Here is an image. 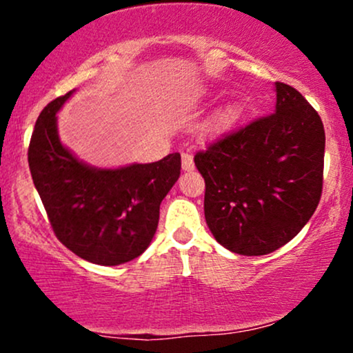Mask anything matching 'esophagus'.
I'll return each instance as SVG.
<instances>
[{"label": "esophagus", "mask_w": 353, "mask_h": 353, "mask_svg": "<svg viewBox=\"0 0 353 353\" xmlns=\"http://www.w3.org/2000/svg\"><path fill=\"white\" fill-rule=\"evenodd\" d=\"M182 171H192L194 169V161L192 156L189 152H182Z\"/></svg>", "instance_id": "obj_1"}]
</instances>
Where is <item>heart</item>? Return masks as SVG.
Returning a JSON list of instances; mask_svg holds the SVG:
<instances>
[{"mask_svg":"<svg viewBox=\"0 0 353 353\" xmlns=\"http://www.w3.org/2000/svg\"><path fill=\"white\" fill-rule=\"evenodd\" d=\"M237 114V109L236 108H228L225 111H222L221 114H219L216 119L212 121V125H222L225 123H229V121H232L234 117Z\"/></svg>","mask_w":353,"mask_h":353,"instance_id":"obj_1","label":"heart"}]
</instances>
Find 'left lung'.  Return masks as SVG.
Returning <instances> with one entry per match:
<instances>
[{
	"mask_svg": "<svg viewBox=\"0 0 353 353\" xmlns=\"http://www.w3.org/2000/svg\"><path fill=\"white\" fill-rule=\"evenodd\" d=\"M275 112L221 137L194 163L204 214L230 252L265 255L301 232L322 196L325 131L297 89L275 83Z\"/></svg>",
	"mask_w": 353,
	"mask_h": 353,
	"instance_id": "1",
	"label": "left lung"
}]
</instances>
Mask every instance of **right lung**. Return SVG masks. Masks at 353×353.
Masks as SVG:
<instances>
[{"mask_svg": "<svg viewBox=\"0 0 353 353\" xmlns=\"http://www.w3.org/2000/svg\"><path fill=\"white\" fill-rule=\"evenodd\" d=\"M72 91L51 101L36 121L28 163L56 237L98 265H119L151 244L161 202L179 179L181 154L117 169L89 165L64 148L58 111Z\"/></svg>", "mask_w": 353, "mask_h": 353, "instance_id": "add662e5", "label": "right lung"}]
</instances>
